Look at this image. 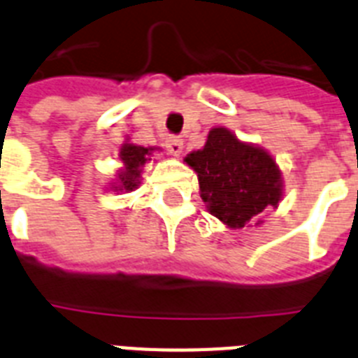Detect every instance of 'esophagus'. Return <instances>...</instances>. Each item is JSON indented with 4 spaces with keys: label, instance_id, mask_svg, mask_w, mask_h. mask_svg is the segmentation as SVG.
Returning <instances> with one entry per match:
<instances>
[{
    "label": "esophagus",
    "instance_id": "esophagus-1",
    "mask_svg": "<svg viewBox=\"0 0 358 358\" xmlns=\"http://www.w3.org/2000/svg\"><path fill=\"white\" fill-rule=\"evenodd\" d=\"M166 149L173 157H180L183 149V142L180 136H167L166 138Z\"/></svg>",
    "mask_w": 358,
    "mask_h": 358
}]
</instances>
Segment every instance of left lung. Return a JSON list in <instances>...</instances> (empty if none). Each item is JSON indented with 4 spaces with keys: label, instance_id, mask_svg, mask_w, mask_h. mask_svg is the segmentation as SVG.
Wrapping results in <instances>:
<instances>
[{
    "label": "left lung",
    "instance_id": "obj_1",
    "mask_svg": "<svg viewBox=\"0 0 358 358\" xmlns=\"http://www.w3.org/2000/svg\"><path fill=\"white\" fill-rule=\"evenodd\" d=\"M185 162L196 171L209 213L231 229L256 222L281 200V173L273 158L239 142L225 127L210 129L203 149L187 155Z\"/></svg>",
    "mask_w": 358,
    "mask_h": 358
}]
</instances>
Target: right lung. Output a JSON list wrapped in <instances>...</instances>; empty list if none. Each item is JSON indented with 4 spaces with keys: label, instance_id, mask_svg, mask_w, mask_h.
<instances>
[{
    "label": "right lung",
    "instance_id": "right-lung-1",
    "mask_svg": "<svg viewBox=\"0 0 358 358\" xmlns=\"http://www.w3.org/2000/svg\"><path fill=\"white\" fill-rule=\"evenodd\" d=\"M153 149L142 148V145L135 144H124L120 148V160L124 164V169L119 173V187H113L115 191H133L138 187V178H141L142 167L151 155Z\"/></svg>",
    "mask_w": 358,
    "mask_h": 358
}]
</instances>
